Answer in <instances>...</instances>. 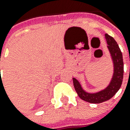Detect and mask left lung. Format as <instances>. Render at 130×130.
<instances>
[{
  "label": "left lung",
  "instance_id": "1",
  "mask_svg": "<svg viewBox=\"0 0 130 130\" xmlns=\"http://www.w3.org/2000/svg\"><path fill=\"white\" fill-rule=\"evenodd\" d=\"M105 38L113 64V74L109 84L104 89L96 93H89L83 89L77 79L72 78L74 87L79 97L89 103H101L110 99L118 92L122 84L124 73L122 52L119 48L118 44L112 37L106 34Z\"/></svg>",
  "mask_w": 130,
  "mask_h": 130
}]
</instances>
